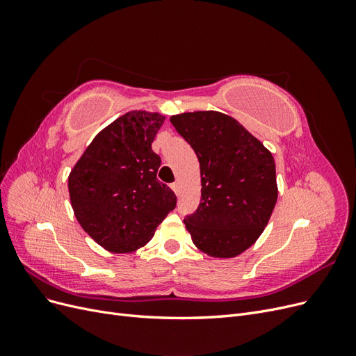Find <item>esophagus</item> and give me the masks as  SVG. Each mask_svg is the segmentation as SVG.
Instances as JSON below:
<instances>
[{"instance_id": "1", "label": "esophagus", "mask_w": 356, "mask_h": 356, "mask_svg": "<svg viewBox=\"0 0 356 356\" xmlns=\"http://www.w3.org/2000/svg\"><path fill=\"white\" fill-rule=\"evenodd\" d=\"M170 187H172V190H174L177 195H179V188H181V186H179V182L177 181V182H174V184H170Z\"/></svg>"}]
</instances>
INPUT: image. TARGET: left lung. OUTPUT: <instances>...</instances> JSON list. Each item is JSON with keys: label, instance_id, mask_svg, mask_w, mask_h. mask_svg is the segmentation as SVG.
<instances>
[{"label": "left lung", "instance_id": "8db88e82", "mask_svg": "<svg viewBox=\"0 0 356 356\" xmlns=\"http://www.w3.org/2000/svg\"><path fill=\"white\" fill-rule=\"evenodd\" d=\"M195 149L202 199L184 220L193 243L215 258H233L260 238L277 200L272 153L233 117L218 111L170 117Z\"/></svg>", "mask_w": 356, "mask_h": 356}]
</instances>
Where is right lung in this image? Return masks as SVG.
<instances>
[{
    "instance_id": "right-lung-1",
    "label": "right lung",
    "mask_w": 356,
    "mask_h": 356,
    "mask_svg": "<svg viewBox=\"0 0 356 356\" xmlns=\"http://www.w3.org/2000/svg\"><path fill=\"white\" fill-rule=\"evenodd\" d=\"M165 115L129 111L93 138L70 172L74 215L110 252L145 246L175 209L177 196L157 179L161 160L152 149Z\"/></svg>"
}]
</instances>
